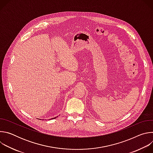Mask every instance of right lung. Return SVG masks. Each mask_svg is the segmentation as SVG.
I'll return each mask as SVG.
<instances>
[{
	"instance_id": "obj_1",
	"label": "right lung",
	"mask_w": 153,
	"mask_h": 153,
	"mask_svg": "<svg viewBox=\"0 0 153 153\" xmlns=\"http://www.w3.org/2000/svg\"><path fill=\"white\" fill-rule=\"evenodd\" d=\"M58 116H56V117H54V118H51V119H56V117H57Z\"/></svg>"
}]
</instances>
